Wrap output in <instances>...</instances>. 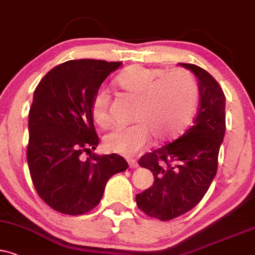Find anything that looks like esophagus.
I'll return each instance as SVG.
<instances>
[{
  "instance_id": "1",
  "label": "esophagus",
  "mask_w": 255,
  "mask_h": 255,
  "mask_svg": "<svg viewBox=\"0 0 255 255\" xmlns=\"http://www.w3.org/2000/svg\"><path fill=\"white\" fill-rule=\"evenodd\" d=\"M128 166H130L131 169L138 168V163L134 161V159H128Z\"/></svg>"
}]
</instances>
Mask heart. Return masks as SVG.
Masks as SVG:
<instances>
[{
  "instance_id": "b5f03b06",
  "label": "heart",
  "mask_w": 255,
  "mask_h": 255,
  "mask_svg": "<svg viewBox=\"0 0 255 255\" xmlns=\"http://www.w3.org/2000/svg\"><path fill=\"white\" fill-rule=\"evenodd\" d=\"M123 91L138 99L134 123L116 127L104 137L110 152L133 156L149 145L151 132L158 140L169 139L184 130L193 118L199 100V85L188 71L132 66L117 78ZM111 97L100 89L93 96L91 115L102 128L111 123Z\"/></svg>"
}]
</instances>
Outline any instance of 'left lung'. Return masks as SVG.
<instances>
[{"mask_svg": "<svg viewBox=\"0 0 255 255\" xmlns=\"http://www.w3.org/2000/svg\"><path fill=\"white\" fill-rule=\"evenodd\" d=\"M197 78L200 108L193 125L174 142L145 153L139 165L153 184L136 195L138 208L168 221L185 214L202 200L218 170L226 131V97L218 81L196 65L180 64Z\"/></svg>", "mask_w": 255, "mask_h": 255, "instance_id": "1", "label": "left lung"}]
</instances>
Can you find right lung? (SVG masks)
Wrapping results in <instances>:
<instances>
[{
	"mask_svg": "<svg viewBox=\"0 0 255 255\" xmlns=\"http://www.w3.org/2000/svg\"><path fill=\"white\" fill-rule=\"evenodd\" d=\"M122 66L93 59L52 68L34 91L29 110L27 161L39 196L56 212L81 215L98 206L105 185L128 162L117 153L99 156L91 103L103 81ZM86 152V160L81 155Z\"/></svg>",
	"mask_w": 255,
	"mask_h": 255,
	"instance_id": "right-lung-1",
	"label": "right lung"
}]
</instances>
